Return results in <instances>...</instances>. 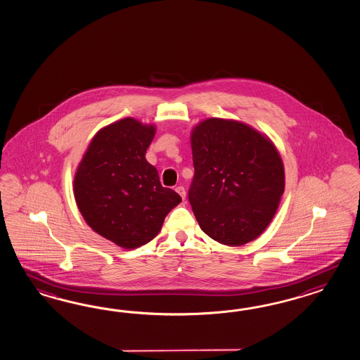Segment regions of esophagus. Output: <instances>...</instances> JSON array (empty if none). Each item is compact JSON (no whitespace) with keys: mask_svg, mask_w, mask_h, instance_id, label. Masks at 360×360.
I'll return each mask as SVG.
<instances>
[{"mask_svg":"<svg viewBox=\"0 0 360 360\" xmlns=\"http://www.w3.org/2000/svg\"><path fill=\"white\" fill-rule=\"evenodd\" d=\"M175 191H176V193H178V194L181 195V198H182V199H185L186 190H185V187H184V186H178V187H176V188H175Z\"/></svg>","mask_w":360,"mask_h":360,"instance_id":"1","label":"esophagus"}]
</instances>
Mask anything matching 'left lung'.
<instances>
[{
    "instance_id": "1",
    "label": "left lung",
    "mask_w": 360,
    "mask_h": 360,
    "mask_svg": "<svg viewBox=\"0 0 360 360\" xmlns=\"http://www.w3.org/2000/svg\"><path fill=\"white\" fill-rule=\"evenodd\" d=\"M191 149L195 174L188 202L202 231L224 245L253 241L284 193L276 148L252 127L211 117L195 127Z\"/></svg>"
}]
</instances>
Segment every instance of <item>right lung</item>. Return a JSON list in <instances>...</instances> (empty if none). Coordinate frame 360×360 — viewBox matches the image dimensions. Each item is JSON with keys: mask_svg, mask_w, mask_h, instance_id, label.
Segmentation results:
<instances>
[{"mask_svg": "<svg viewBox=\"0 0 360 360\" xmlns=\"http://www.w3.org/2000/svg\"><path fill=\"white\" fill-rule=\"evenodd\" d=\"M155 128L132 117L93 137L75 176V198L89 226L126 249L152 241L182 198L162 187L146 153Z\"/></svg>", "mask_w": 360, "mask_h": 360, "instance_id": "add662e5", "label": "right lung"}]
</instances>
